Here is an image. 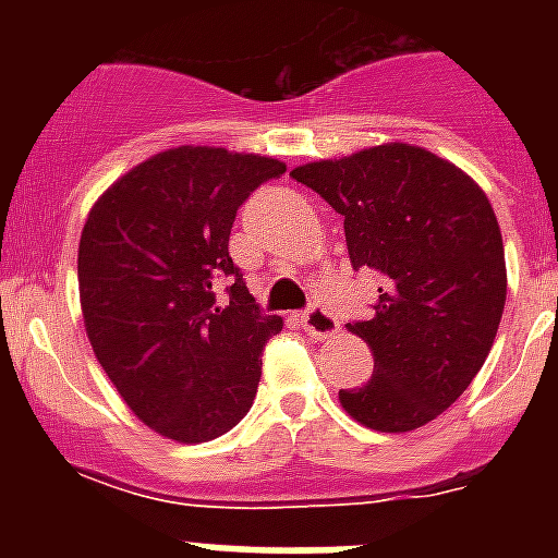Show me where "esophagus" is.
<instances>
[{
    "mask_svg": "<svg viewBox=\"0 0 558 558\" xmlns=\"http://www.w3.org/2000/svg\"><path fill=\"white\" fill-rule=\"evenodd\" d=\"M301 324H304V330L313 336V339H330L339 332V322H336V315L322 304L306 306L304 313H301Z\"/></svg>",
    "mask_w": 558,
    "mask_h": 558,
    "instance_id": "obj_1",
    "label": "esophagus"
}]
</instances>
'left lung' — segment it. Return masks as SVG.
I'll use <instances>...</instances> for the list:
<instances>
[{
    "label": "left lung",
    "mask_w": 558,
    "mask_h": 558,
    "mask_svg": "<svg viewBox=\"0 0 558 558\" xmlns=\"http://www.w3.org/2000/svg\"><path fill=\"white\" fill-rule=\"evenodd\" d=\"M344 217L353 269L379 278V301L350 332L373 350V376L339 390L376 432L432 423L484 367L507 301L501 228L472 179L408 144H381L289 173Z\"/></svg>",
    "instance_id": "8db88e82"
}]
</instances>
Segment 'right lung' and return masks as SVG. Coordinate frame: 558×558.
<instances>
[{
    "mask_svg": "<svg viewBox=\"0 0 558 558\" xmlns=\"http://www.w3.org/2000/svg\"><path fill=\"white\" fill-rule=\"evenodd\" d=\"M283 173L266 156L177 147L118 179L83 226L92 350L135 416L170 440H214L252 408L283 322L248 295L228 236L240 205Z\"/></svg>",
    "mask_w": 558,
    "mask_h": 558,
    "instance_id": "right-lung-1",
    "label": "right lung"
}]
</instances>
